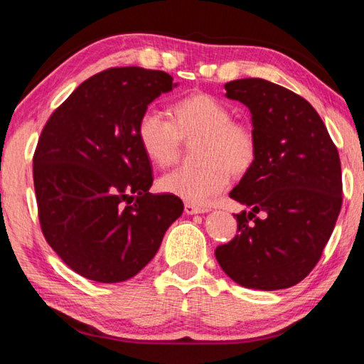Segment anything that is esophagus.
Returning <instances> with one entry per match:
<instances>
[{
  "mask_svg": "<svg viewBox=\"0 0 364 364\" xmlns=\"http://www.w3.org/2000/svg\"><path fill=\"white\" fill-rule=\"evenodd\" d=\"M186 214L192 215V214H201V213H208V208H201V206H196L192 205V203H186Z\"/></svg>",
  "mask_w": 364,
  "mask_h": 364,
  "instance_id": "esophagus-1",
  "label": "esophagus"
}]
</instances>
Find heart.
I'll return each instance as SVG.
<instances>
[{"label": "heart", "instance_id": "obj_1", "mask_svg": "<svg viewBox=\"0 0 364 364\" xmlns=\"http://www.w3.org/2000/svg\"><path fill=\"white\" fill-rule=\"evenodd\" d=\"M166 118L155 108L139 117L136 134L140 146L159 168L174 164L181 144L198 139L195 158L198 168H181L159 178L163 192L192 205H208L230 183L232 174H245L257 159L259 142L252 127L233 119L224 102L209 94H192L177 100Z\"/></svg>", "mask_w": 364, "mask_h": 364}]
</instances>
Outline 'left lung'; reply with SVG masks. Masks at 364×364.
I'll return each mask as SVG.
<instances>
[{
    "instance_id": "obj_1",
    "label": "left lung",
    "mask_w": 364,
    "mask_h": 364,
    "mask_svg": "<svg viewBox=\"0 0 364 364\" xmlns=\"http://www.w3.org/2000/svg\"><path fill=\"white\" fill-rule=\"evenodd\" d=\"M225 89L251 110L259 151L230 192L251 211L233 214L238 235L215 247V259L245 288H291L318 264L341 213L339 151L299 94L262 78L235 80Z\"/></svg>"
}]
</instances>
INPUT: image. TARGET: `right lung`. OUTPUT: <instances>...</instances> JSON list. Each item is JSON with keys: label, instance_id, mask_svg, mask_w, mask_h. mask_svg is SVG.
<instances>
[{"label": "right lung", "instance_id": "obj_1", "mask_svg": "<svg viewBox=\"0 0 364 364\" xmlns=\"http://www.w3.org/2000/svg\"><path fill=\"white\" fill-rule=\"evenodd\" d=\"M161 70L113 67L82 81L44 124L33 155L41 232L70 269L97 283L126 282L155 257L183 211L153 195L139 117L172 91Z\"/></svg>", "mask_w": 364, "mask_h": 364}]
</instances>
